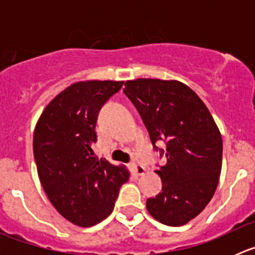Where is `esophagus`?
Returning a JSON list of instances; mask_svg holds the SVG:
<instances>
[{
    "mask_svg": "<svg viewBox=\"0 0 255 255\" xmlns=\"http://www.w3.org/2000/svg\"><path fill=\"white\" fill-rule=\"evenodd\" d=\"M130 167H131L132 172H135L136 175H139V176L145 173V167H144V166H141V164L136 161H132L131 163H130Z\"/></svg>",
    "mask_w": 255,
    "mask_h": 255,
    "instance_id": "1",
    "label": "esophagus"
}]
</instances>
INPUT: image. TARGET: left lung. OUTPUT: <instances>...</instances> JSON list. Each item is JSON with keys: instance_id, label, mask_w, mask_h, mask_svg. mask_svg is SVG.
I'll return each mask as SVG.
<instances>
[{"instance_id": "1", "label": "left lung", "mask_w": 255, "mask_h": 255, "mask_svg": "<svg viewBox=\"0 0 255 255\" xmlns=\"http://www.w3.org/2000/svg\"><path fill=\"white\" fill-rule=\"evenodd\" d=\"M125 96L138 110L153 148L164 154L158 166L162 191L147 199L153 218L181 226L197 217L215 194L222 166V136L211 112L194 91L176 80L136 79ZM163 141L166 150L156 144Z\"/></svg>"}]
</instances>
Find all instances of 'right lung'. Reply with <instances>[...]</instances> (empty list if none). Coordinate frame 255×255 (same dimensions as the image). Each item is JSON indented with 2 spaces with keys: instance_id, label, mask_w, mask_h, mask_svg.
<instances>
[{
  "instance_id": "right-lung-1",
  "label": "right lung",
  "mask_w": 255,
  "mask_h": 255,
  "mask_svg": "<svg viewBox=\"0 0 255 255\" xmlns=\"http://www.w3.org/2000/svg\"><path fill=\"white\" fill-rule=\"evenodd\" d=\"M124 82L93 80L70 85L40 115L33 136L38 176L56 209L78 226H93L114 211L129 172L94 155L102 106Z\"/></svg>"
}]
</instances>
